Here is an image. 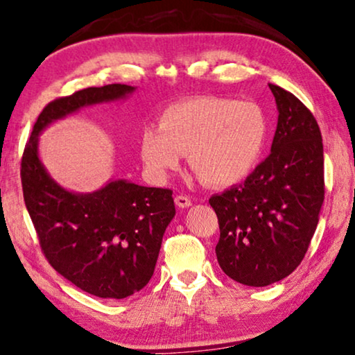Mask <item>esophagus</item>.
I'll return each instance as SVG.
<instances>
[{
	"label": "esophagus",
	"instance_id": "1",
	"mask_svg": "<svg viewBox=\"0 0 355 355\" xmlns=\"http://www.w3.org/2000/svg\"><path fill=\"white\" fill-rule=\"evenodd\" d=\"M175 204L180 208H188V207L193 205V200H191L189 198H187V196H177Z\"/></svg>",
	"mask_w": 355,
	"mask_h": 355
}]
</instances>
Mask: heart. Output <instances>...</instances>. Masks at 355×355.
Segmentation results:
<instances>
[{"label": "heart", "instance_id": "obj_1", "mask_svg": "<svg viewBox=\"0 0 355 355\" xmlns=\"http://www.w3.org/2000/svg\"><path fill=\"white\" fill-rule=\"evenodd\" d=\"M268 139L263 110L250 101L193 98L162 112L159 126L140 136V155L151 177L164 180L182 155L210 187H230L248 177L261 161Z\"/></svg>", "mask_w": 355, "mask_h": 355}]
</instances>
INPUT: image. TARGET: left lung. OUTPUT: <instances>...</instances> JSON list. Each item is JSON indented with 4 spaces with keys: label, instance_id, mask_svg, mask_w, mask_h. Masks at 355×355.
Returning a JSON list of instances; mask_svg holds the SVG:
<instances>
[{
    "label": "left lung",
    "instance_id": "1",
    "mask_svg": "<svg viewBox=\"0 0 355 355\" xmlns=\"http://www.w3.org/2000/svg\"><path fill=\"white\" fill-rule=\"evenodd\" d=\"M268 87L278 109L272 151L243 183L208 200L219 223V267L254 288L277 283L300 266L324 202L316 118L292 93Z\"/></svg>",
    "mask_w": 355,
    "mask_h": 355
}]
</instances>
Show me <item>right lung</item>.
<instances>
[{"label": "right lung", "mask_w": 355, "mask_h": 355, "mask_svg": "<svg viewBox=\"0 0 355 355\" xmlns=\"http://www.w3.org/2000/svg\"><path fill=\"white\" fill-rule=\"evenodd\" d=\"M134 92L136 87L112 83L52 101L37 116L21 157L25 205L47 261L101 299H125L153 277L162 237L175 216L172 191L120 178L93 193H74L44 167L39 136L82 107L126 99Z\"/></svg>", "instance_id": "obj_1"}]
</instances>
